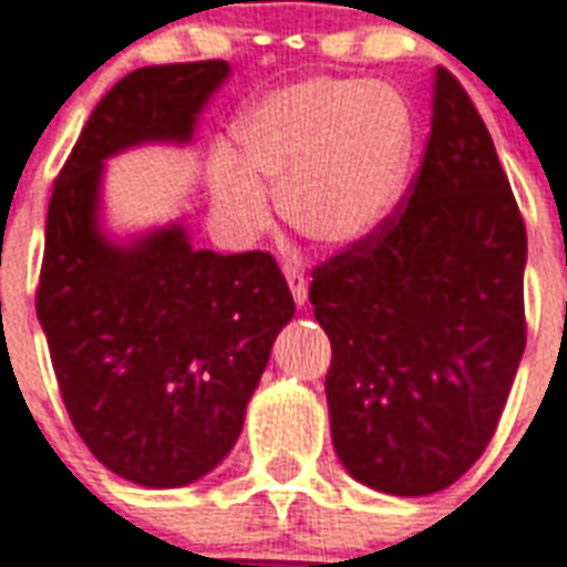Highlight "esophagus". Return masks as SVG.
<instances>
[{
    "instance_id": "esophagus-1",
    "label": "esophagus",
    "mask_w": 567,
    "mask_h": 567,
    "mask_svg": "<svg viewBox=\"0 0 567 567\" xmlns=\"http://www.w3.org/2000/svg\"><path fill=\"white\" fill-rule=\"evenodd\" d=\"M285 279H288V288H291L293 293V302L297 306H302L306 302V297H309V279H306V274H302L300 267H285Z\"/></svg>"
}]
</instances>
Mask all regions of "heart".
<instances>
[{
    "label": "heart",
    "instance_id": "obj_1",
    "mask_svg": "<svg viewBox=\"0 0 567 567\" xmlns=\"http://www.w3.org/2000/svg\"><path fill=\"white\" fill-rule=\"evenodd\" d=\"M238 161L212 167L217 214L238 238L270 226L265 188L285 220L323 247L371 238L394 212L412 162L409 105L382 82L311 79L267 93L235 126Z\"/></svg>",
    "mask_w": 567,
    "mask_h": 567
}]
</instances>
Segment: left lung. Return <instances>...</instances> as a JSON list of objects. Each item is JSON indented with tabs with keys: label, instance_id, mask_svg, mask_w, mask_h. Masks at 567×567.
Segmentation results:
<instances>
[{
	"label": "left lung",
	"instance_id": "1",
	"mask_svg": "<svg viewBox=\"0 0 567 567\" xmlns=\"http://www.w3.org/2000/svg\"><path fill=\"white\" fill-rule=\"evenodd\" d=\"M527 229L465 87L435 70L412 194L371 238L315 270L332 341V444L394 497L447 488L488 447L518 373Z\"/></svg>",
	"mask_w": 567,
	"mask_h": 567
}]
</instances>
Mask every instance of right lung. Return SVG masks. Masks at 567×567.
Here are the masks:
<instances>
[{"label":"right lung","instance_id":"right-lung-1","mask_svg":"<svg viewBox=\"0 0 567 567\" xmlns=\"http://www.w3.org/2000/svg\"><path fill=\"white\" fill-rule=\"evenodd\" d=\"M226 61L141 66L120 79L58 173L38 320L75 432L117 476L179 488L229 456L293 297L267 252L196 249L182 223L111 238L105 162L194 141Z\"/></svg>","mask_w":567,"mask_h":567}]
</instances>
